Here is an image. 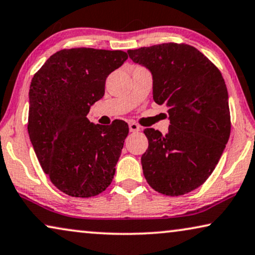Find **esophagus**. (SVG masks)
Instances as JSON below:
<instances>
[{"instance_id": "34e87169", "label": "esophagus", "mask_w": 255, "mask_h": 255, "mask_svg": "<svg viewBox=\"0 0 255 255\" xmlns=\"http://www.w3.org/2000/svg\"><path fill=\"white\" fill-rule=\"evenodd\" d=\"M128 128H130L131 132H138L140 130V127L139 124L135 123V122H131V123L128 124Z\"/></svg>"}]
</instances>
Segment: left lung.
Instances as JSON below:
<instances>
[{
  "label": "left lung",
  "mask_w": 255,
  "mask_h": 255,
  "mask_svg": "<svg viewBox=\"0 0 255 255\" xmlns=\"http://www.w3.org/2000/svg\"><path fill=\"white\" fill-rule=\"evenodd\" d=\"M153 75V99L168 108V133L146 128L143 176L158 193L183 195L202 185L230 136L231 121L222 73L197 48L161 43L128 50Z\"/></svg>",
  "instance_id": "left-lung-1"
}]
</instances>
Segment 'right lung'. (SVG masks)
<instances>
[{"mask_svg":"<svg viewBox=\"0 0 255 255\" xmlns=\"http://www.w3.org/2000/svg\"><path fill=\"white\" fill-rule=\"evenodd\" d=\"M128 60L122 50L62 49L48 58L29 86L27 131L50 182L77 198L110 185L128 125L91 123V106L105 95L106 79Z\"/></svg>","mask_w":255,"mask_h":255,"instance_id":"1","label":"right lung"}]
</instances>
